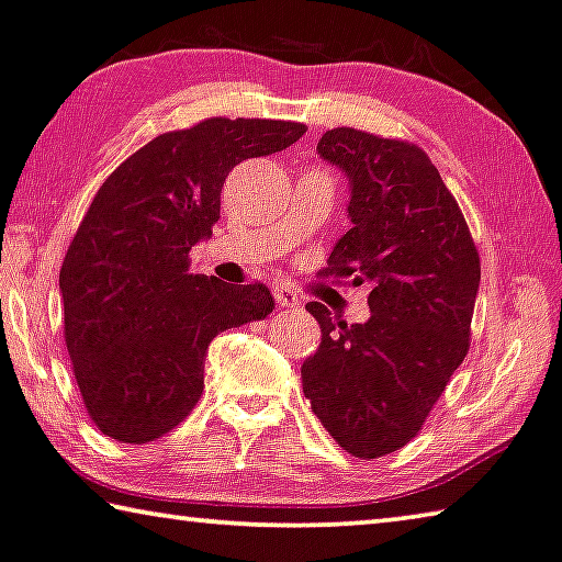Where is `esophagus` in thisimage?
I'll list each match as a JSON object with an SVG mask.
<instances>
[{
  "label": "esophagus",
  "instance_id": "34e87169",
  "mask_svg": "<svg viewBox=\"0 0 562 562\" xmlns=\"http://www.w3.org/2000/svg\"><path fill=\"white\" fill-rule=\"evenodd\" d=\"M274 303H278L280 307H295V305H300V297H297V292L292 290V288H288V284H274Z\"/></svg>",
  "mask_w": 562,
  "mask_h": 562
}]
</instances>
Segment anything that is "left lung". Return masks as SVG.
I'll use <instances>...</instances> for the list:
<instances>
[{
    "label": "left lung",
    "mask_w": 562,
    "mask_h": 562,
    "mask_svg": "<svg viewBox=\"0 0 562 562\" xmlns=\"http://www.w3.org/2000/svg\"><path fill=\"white\" fill-rule=\"evenodd\" d=\"M317 154L346 171L350 227L323 278L371 284L366 323L307 313L323 342L303 363L315 416L348 454L379 459L412 441L464 361L480 252L439 169L416 144L325 131Z\"/></svg>",
    "instance_id": "left-lung-1"
}]
</instances>
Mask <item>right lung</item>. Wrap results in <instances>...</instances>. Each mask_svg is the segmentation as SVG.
I'll use <instances>...</instances> for the list:
<instances>
[{
	"instance_id": "obj_1",
	"label": "right lung",
	"mask_w": 562,
	"mask_h": 562,
	"mask_svg": "<svg viewBox=\"0 0 562 562\" xmlns=\"http://www.w3.org/2000/svg\"><path fill=\"white\" fill-rule=\"evenodd\" d=\"M292 121L206 119L125 158L82 216L60 270L65 346L88 416L123 443L161 439L199 404L209 342L274 310L265 284L189 272L247 158L288 148Z\"/></svg>"
}]
</instances>
